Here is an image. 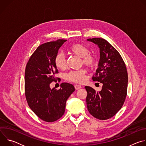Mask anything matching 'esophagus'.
<instances>
[{
	"label": "esophagus",
	"instance_id": "1",
	"mask_svg": "<svg viewBox=\"0 0 146 146\" xmlns=\"http://www.w3.org/2000/svg\"><path fill=\"white\" fill-rule=\"evenodd\" d=\"M74 88H75V89L76 90H79V89H80L81 88V86H80V85H77V84H76L75 86H74Z\"/></svg>",
	"mask_w": 146,
	"mask_h": 146
}]
</instances>
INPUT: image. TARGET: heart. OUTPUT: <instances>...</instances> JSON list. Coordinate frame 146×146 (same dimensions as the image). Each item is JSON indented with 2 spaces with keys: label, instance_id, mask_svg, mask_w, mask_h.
<instances>
[{
  "label": "heart",
  "instance_id": "heart-1",
  "mask_svg": "<svg viewBox=\"0 0 146 146\" xmlns=\"http://www.w3.org/2000/svg\"><path fill=\"white\" fill-rule=\"evenodd\" d=\"M69 51L72 54L76 55L81 59V64L89 68H94L98 65V59L96 56L90 52L89 48L81 43H76L72 45ZM55 66L59 69H65L66 68V60L65 55L62 52H58L54 58ZM87 71L84 69L77 70H72L68 73L66 79L70 82L76 83H83L86 80V74Z\"/></svg>",
  "mask_w": 146,
  "mask_h": 146
}]
</instances>
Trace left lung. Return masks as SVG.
Here are the masks:
<instances>
[{"mask_svg":"<svg viewBox=\"0 0 146 146\" xmlns=\"http://www.w3.org/2000/svg\"><path fill=\"white\" fill-rule=\"evenodd\" d=\"M87 40L97 44L100 49L99 68L92 80L103 84L99 92L85 87L87 109L95 118L106 120L117 114L125 100L128 81L127 68L120 54L107 40L102 38Z\"/></svg>","mask_w":146,"mask_h":146,"instance_id":"8db88e82","label":"left lung"}]
</instances>
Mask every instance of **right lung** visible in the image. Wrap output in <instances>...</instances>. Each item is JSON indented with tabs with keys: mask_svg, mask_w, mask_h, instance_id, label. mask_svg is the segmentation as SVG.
Returning a JSON list of instances; mask_svg holds the SVG:
<instances>
[{
	"mask_svg": "<svg viewBox=\"0 0 146 146\" xmlns=\"http://www.w3.org/2000/svg\"><path fill=\"white\" fill-rule=\"evenodd\" d=\"M66 40H57L40 45L29 59L25 71V94L28 106L41 120L54 122L64 114L66 102L75 91L69 83L59 90L51 89L50 83L59 80L54 58Z\"/></svg>",
	"mask_w": 146,
	"mask_h": 146,
	"instance_id": "right-lung-1",
	"label": "right lung"
}]
</instances>
